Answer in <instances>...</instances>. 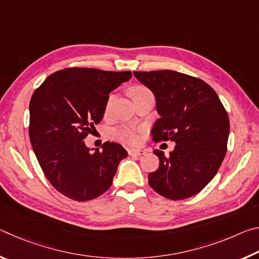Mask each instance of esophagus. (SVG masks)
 Segmentation results:
<instances>
[{"mask_svg": "<svg viewBox=\"0 0 259 259\" xmlns=\"http://www.w3.org/2000/svg\"><path fill=\"white\" fill-rule=\"evenodd\" d=\"M129 155H143L145 154L146 151L142 150V148H131V150L128 151Z\"/></svg>", "mask_w": 259, "mask_h": 259, "instance_id": "esophagus-1", "label": "esophagus"}]
</instances>
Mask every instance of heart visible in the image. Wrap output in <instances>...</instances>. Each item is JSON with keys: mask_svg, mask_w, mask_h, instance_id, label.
Returning a JSON list of instances; mask_svg holds the SVG:
<instances>
[{"mask_svg": "<svg viewBox=\"0 0 259 259\" xmlns=\"http://www.w3.org/2000/svg\"><path fill=\"white\" fill-rule=\"evenodd\" d=\"M147 93H150L148 88L143 84H139V83H135V84H131L126 88V94L130 96V98L133 99L134 102ZM108 105H109V99H107L106 108L108 107ZM113 135L117 140H121V142L128 143V144L137 143L139 139L137 131L134 130L133 128H130V126H120V128L114 130Z\"/></svg>", "mask_w": 259, "mask_h": 259, "instance_id": "obj_1", "label": "heart"}]
</instances>
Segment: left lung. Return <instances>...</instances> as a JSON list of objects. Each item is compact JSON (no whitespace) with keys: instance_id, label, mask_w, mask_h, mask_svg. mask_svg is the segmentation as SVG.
Wrapping results in <instances>:
<instances>
[{"instance_id":"1","label":"left lung","mask_w":259,"mask_h":259,"mask_svg":"<svg viewBox=\"0 0 259 259\" xmlns=\"http://www.w3.org/2000/svg\"><path fill=\"white\" fill-rule=\"evenodd\" d=\"M153 91L160 117L152 129L155 143H176L169 155L155 150L159 168L148 184L170 200L198 194L217 174L227 151L230 120L211 87L201 78L170 69L134 72Z\"/></svg>"}]
</instances>
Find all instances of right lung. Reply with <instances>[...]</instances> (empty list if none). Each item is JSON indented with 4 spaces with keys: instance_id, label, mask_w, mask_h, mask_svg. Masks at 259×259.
<instances>
[{
    "instance_id": "right-lung-1",
    "label": "right lung",
    "mask_w": 259,
    "mask_h": 259,
    "mask_svg": "<svg viewBox=\"0 0 259 259\" xmlns=\"http://www.w3.org/2000/svg\"><path fill=\"white\" fill-rule=\"evenodd\" d=\"M131 72L69 67L48 76L29 103V139L43 174L57 191L75 201L104 194L128 153L105 142L91 152L83 140L103 120L109 93Z\"/></svg>"
}]
</instances>
